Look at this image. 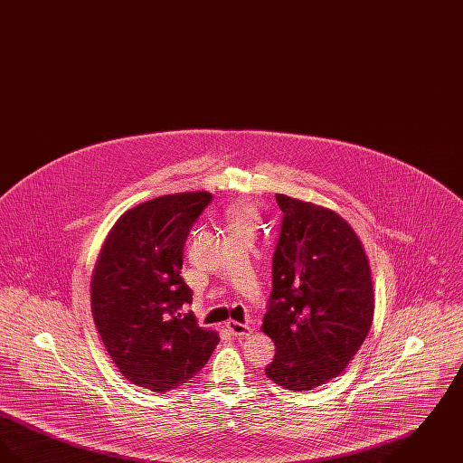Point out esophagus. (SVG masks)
Listing matches in <instances>:
<instances>
[{"instance_id": "obj_1", "label": "esophagus", "mask_w": 463, "mask_h": 463, "mask_svg": "<svg viewBox=\"0 0 463 463\" xmlns=\"http://www.w3.org/2000/svg\"><path fill=\"white\" fill-rule=\"evenodd\" d=\"M227 330L231 331L234 336H248L251 333V326L242 325V323H238V321H229L227 323Z\"/></svg>"}]
</instances>
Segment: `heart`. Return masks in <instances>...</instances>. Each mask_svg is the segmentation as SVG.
Returning <instances> with one entry per match:
<instances>
[{
    "label": "heart",
    "mask_w": 463,
    "mask_h": 463,
    "mask_svg": "<svg viewBox=\"0 0 463 463\" xmlns=\"http://www.w3.org/2000/svg\"><path fill=\"white\" fill-rule=\"evenodd\" d=\"M255 222V210L248 204H240L229 210L227 223L231 229H251Z\"/></svg>",
    "instance_id": "obj_1"
}]
</instances>
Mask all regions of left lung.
Returning <instances> with one entry per match:
<instances>
[{"label": "left lung", "mask_w": 463, "mask_h": 463, "mask_svg": "<svg viewBox=\"0 0 463 463\" xmlns=\"http://www.w3.org/2000/svg\"><path fill=\"white\" fill-rule=\"evenodd\" d=\"M283 212L262 331L276 354L265 374L310 391L342 373L372 328V269L353 227L333 210L276 194Z\"/></svg>", "instance_id": "obj_1"}]
</instances>
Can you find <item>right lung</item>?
<instances>
[{"mask_svg": "<svg viewBox=\"0 0 463 463\" xmlns=\"http://www.w3.org/2000/svg\"><path fill=\"white\" fill-rule=\"evenodd\" d=\"M210 201L206 191L180 193L125 212L91 274V314L110 359L128 382L161 394L193 380L219 344L182 312L193 302L180 276L184 244Z\"/></svg>", "mask_w": 463, "mask_h": 463, "instance_id": "right-lung-1", "label": "right lung"}]
</instances>
